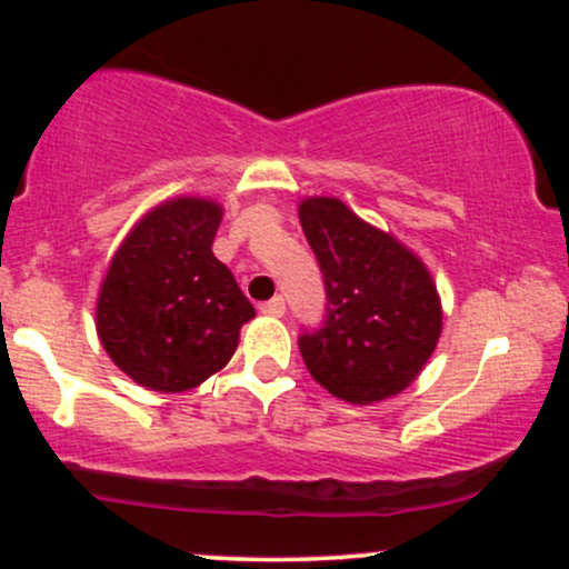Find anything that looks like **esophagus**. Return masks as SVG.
Listing matches in <instances>:
<instances>
[{
  "mask_svg": "<svg viewBox=\"0 0 569 569\" xmlns=\"http://www.w3.org/2000/svg\"><path fill=\"white\" fill-rule=\"evenodd\" d=\"M259 310L264 312V316H272V318H280L286 312V302H283V297H272L270 302H264L262 307H259Z\"/></svg>",
  "mask_w": 569,
  "mask_h": 569,
  "instance_id": "obj_1",
  "label": "esophagus"
}]
</instances>
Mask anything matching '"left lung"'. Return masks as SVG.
<instances>
[{"mask_svg": "<svg viewBox=\"0 0 569 569\" xmlns=\"http://www.w3.org/2000/svg\"><path fill=\"white\" fill-rule=\"evenodd\" d=\"M299 224L329 299L321 329L299 337L307 371L348 403L398 396L441 337V297L426 262L337 198H305Z\"/></svg>", "mask_w": 569, "mask_h": 569, "instance_id": "1", "label": "left lung"}]
</instances>
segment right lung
I'll return each mask as SVG.
<instances>
[{
	"mask_svg": "<svg viewBox=\"0 0 569 569\" xmlns=\"http://www.w3.org/2000/svg\"><path fill=\"white\" fill-rule=\"evenodd\" d=\"M224 208L173 198L136 221L109 262L96 331L114 367L141 388L184 393L230 363L257 312L213 257Z\"/></svg>",
	"mask_w": 569,
	"mask_h": 569,
	"instance_id": "add662e5",
	"label": "right lung"
}]
</instances>
